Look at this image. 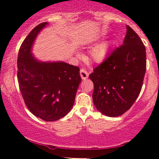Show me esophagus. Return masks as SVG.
I'll return each mask as SVG.
<instances>
[{
  "label": "esophagus",
  "mask_w": 159,
  "mask_h": 159,
  "mask_svg": "<svg viewBox=\"0 0 159 159\" xmlns=\"http://www.w3.org/2000/svg\"><path fill=\"white\" fill-rule=\"evenodd\" d=\"M80 75H81L82 79L85 80V79H87V78H88L89 74H88V72H87V71L85 70V69H81V70H80Z\"/></svg>",
  "instance_id": "34e87169"
}]
</instances>
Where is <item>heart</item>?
<instances>
[{"label": "heart", "mask_w": 159, "mask_h": 159, "mask_svg": "<svg viewBox=\"0 0 159 159\" xmlns=\"http://www.w3.org/2000/svg\"><path fill=\"white\" fill-rule=\"evenodd\" d=\"M111 43L105 42L96 45L90 52V59L96 63H102L107 59L110 52Z\"/></svg>", "instance_id": "heart-1"}]
</instances>
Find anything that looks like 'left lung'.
<instances>
[{"label": "left lung", "mask_w": 159, "mask_h": 159, "mask_svg": "<svg viewBox=\"0 0 159 159\" xmlns=\"http://www.w3.org/2000/svg\"><path fill=\"white\" fill-rule=\"evenodd\" d=\"M123 45L114 49L89 75L94 84L93 101L107 116H120L132 107L141 90L147 55L143 42L126 25Z\"/></svg>", "instance_id": "1"}]
</instances>
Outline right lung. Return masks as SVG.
Here are the masks:
<instances>
[{"label": "right lung", "mask_w": 159, "mask_h": 159, "mask_svg": "<svg viewBox=\"0 0 159 159\" xmlns=\"http://www.w3.org/2000/svg\"><path fill=\"white\" fill-rule=\"evenodd\" d=\"M48 25L34 27L23 41L18 55V81L25 105L36 116L55 121L73 107L81 81L80 69L64 62H41L31 53L36 36Z\"/></svg>", "instance_id": "add662e5"}]
</instances>
